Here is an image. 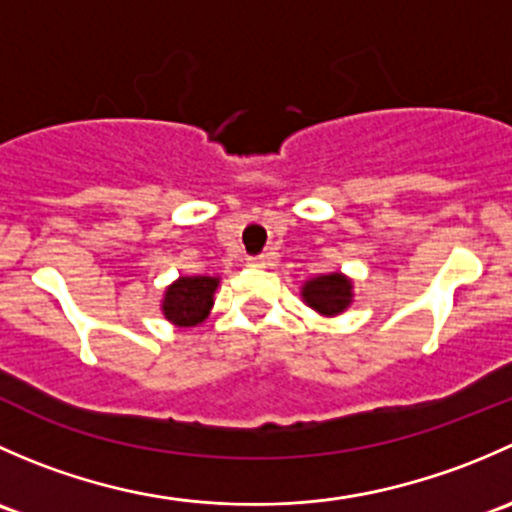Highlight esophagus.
I'll return each mask as SVG.
<instances>
[{
	"mask_svg": "<svg viewBox=\"0 0 512 512\" xmlns=\"http://www.w3.org/2000/svg\"><path fill=\"white\" fill-rule=\"evenodd\" d=\"M250 265H252V267H267V265H270V255L250 257Z\"/></svg>",
	"mask_w": 512,
	"mask_h": 512,
	"instance_id": "1",
	"label": "esophagus"
}]
</instances>
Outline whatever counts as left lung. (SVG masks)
Wrapping results in <instances>:
<instances>
[{
    "label": "left lung",
    "instance_id": "left-lung-1",
    "mask_svg": "<svg viewBox=\"0 0 512 512\" xmlns=\"http://www.w3.org/2000/svg\"><path fill=\"white\" fill-rule=\"evenodd\" d=\"M302 302L319 317H339L354 302V282L344 272H327V275L309 277L302 289Z\"/></svg>",
    "mask_w": 512,
    "mask_h": 512
}]
</instances>
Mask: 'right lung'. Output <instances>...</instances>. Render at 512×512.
<instances>
[{"label":"right lung","instance_id":"add662e5","mask_svg":"<svg viewBox=\"0 0 512 512\" xmlns=\"http://www.w3.org/2000/svg\"><path fill=\"white\" fill-rule=\"evenodd\" d=\"M220 287V277L210 275H185L170 282L160 299V312L173 327L188 329L205 322L215 304V292Z\"/></svg>","mask_w":512,"mask_h":512}]
</instances>
